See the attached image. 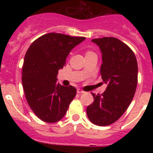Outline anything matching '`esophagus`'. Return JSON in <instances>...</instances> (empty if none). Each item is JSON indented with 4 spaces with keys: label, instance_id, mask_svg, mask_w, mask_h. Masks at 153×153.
Returning a JSON list of instances; mask_svg holds the SVG:
<instances>
[{
    "label": "esophagus",
    "instance_id": "1",
    "mask_svg": "<svg viewBox=\"0 0 153 153\" xmlns=\"http://www.w3.org/2000/svg\"><path fill=\"white\" fill-rule=\"evenodd\" d=\"M76 91H77L78 93H84V91L81 90V89H77V90H76Z\"/></svg>",
    "mask_w": 153,
    "mask_h": 153
}]
</instances>
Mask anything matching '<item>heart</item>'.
I'll use <instances>...</instances> for the list:
<instances>
[{
    "instance_id": "obj_1",
    "label": "heart",
    "mask_w": 153,
    "mask_h": 153,
    "mask_svg": "<svg viewBox=\"0 0 153 153\" xmlns=\"http://www.w3.org/2000/svg\"><path fill=\"white\" fill-rule=\"evenodd\" d=\"M89 53H90V52H89Z\"/></svg>"
}]
</instances>
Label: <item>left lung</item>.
I'll return each mask as SVG.
<instances>
[{"instance_id": "1", "label": "left lung", "mask_w": 153, "mask_h": 153, "mask_svg": "<svg viewBox=\"0 0 153 153\" xmlns=\"http://www.w3.org/2000/svg\"><path fill=\"white\" fill-rule=\"evenodd\" d=\"M92 42L100 49V74L107 87L101 95L93 93L94 101L86 108V114L93 124L104 126L119 120L132 102L137 86V60L132 50L117 38Z\"/></svg>"}]
</instances>
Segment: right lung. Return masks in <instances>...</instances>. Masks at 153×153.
Returning <instances> with one entry per match:
<instances>
[{"label": "right lung", "mask_w": 153, "mask_h": 153, "mask_svg": "<svg viewBox=\"0 0 153 153\" xmlns=\"http://www.w3.org/2000/svg\"><path fill=\"white\" fill-rule=\"evenodd\" d=\"M85 37L50 33L32 43L24 56L22 84L27 101L36 116L47 123L61 120L76 94L72 86L57 82L58 70Z\"/></svg>", "instance_id": "add662e5"}]
</instances>
